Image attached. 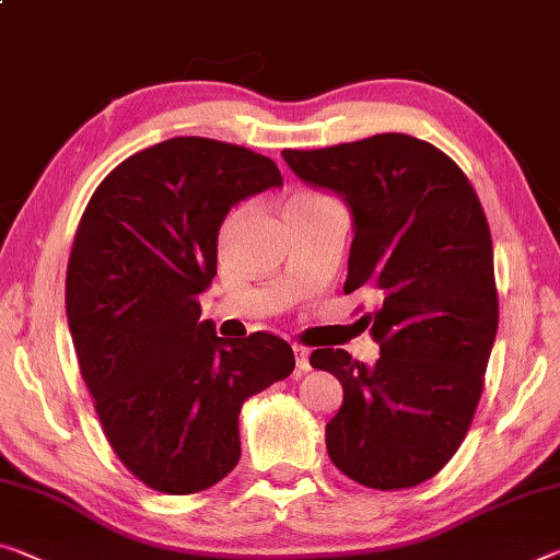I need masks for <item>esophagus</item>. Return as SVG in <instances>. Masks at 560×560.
Returning a JSON list of instances; mask_svg holds the SVG:
<instances>
[{
  "mask_svg": "<svg viewBox=\"0 0 560 560\" xmlns=\"http://www.w3.org/2000/svg\"><path fill=\"white\" fill-rule=\"evenodd\" d=\"M292 350H295V365H298V370H303V373H305V370H310L307 350L303 346H295Z\"/></svg>",
  "mask_w": 560,
  "mask_h": 560,
  "instance_id": "34e87169",
  "label": "esophagus"
}]
</instances>
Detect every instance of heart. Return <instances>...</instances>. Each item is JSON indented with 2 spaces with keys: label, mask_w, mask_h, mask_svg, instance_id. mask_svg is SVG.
I'll return each mask as SVG.
<instances>
[{
  "label": "heart",
  "mask_w": 560,
  "mask_h": 560,
  "mask_svg": "<svg viewBox=\"0 0 560 560\" xmlns=\"http://www.w3.org/2000/svg\"><path fill=\"white\" fill-rule=\"evenodd\" d=\"M300 205V202H325V197H320V195H295L292 197V200L288 202V205ZM230 228V225H228Z\"/></svg>",
  "instance_id": "heart-1"
}]
</instances>
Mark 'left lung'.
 <instances>
[{"label":"left lung","mask_w":560,"mask_h":560,"mask_svg":"<svg viewBox=\"0 0 560 560\" xmlns=\"http://www.w3.org/2000/svg\"><path fill=\"white\" fill-rule=\"evenodd\" d=\"M282 158L303 183L348 202L355 237L342 290L377 298L363 315L381 346L373 368L346 350L310 355L342 385L325 425L330 460L375 490L423 483L460 448L483 393L498 330L486 212L448 154L410 135Z\"/></svg>","instance_id":"8db88e82"}]
</instances>
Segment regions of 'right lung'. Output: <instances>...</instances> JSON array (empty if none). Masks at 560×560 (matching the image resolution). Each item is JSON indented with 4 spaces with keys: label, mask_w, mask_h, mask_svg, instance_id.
Returning <instances> with one entry per match:
<instances>
[{
    "label": "right lung",
    "mask_w": 560,
    "mask_h": 560,
    "mask_svg": "<svg viewBox=\"0 0 560 560\" xmlns=\"http://www.w3.org/2000/svg\"><path fill=\"white\" fill-rule=\"evenodd\" d=\"M265 154L172 137L102 179L67 265V323L102 430L125 468L158 493H200L240 460L250 395L295 368L285 340L218 338L200 292L218 275L230 208L280 187Z\"/></svg>",
    "instance_id": "add662e5"
}]
</instances>
